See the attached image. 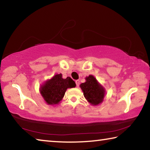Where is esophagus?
Returning <instances> with one entry per match:
<instances>
[{
  "label": "esophagus",
  "instance_id": "esophagus-1",
  "mask_svg": "<svg viewBox=\"0 0 150 150\" xmlns=\"http://www.w3.org/2000/svg\"><path fill=\"white\" fill-rule=\"evenodd\" d=\"M75 83H76V85H77V87H79V83H80V81L79 80H76Z\"/></svg>",
  "mask_w": 150,
  "mask_h": 150
}]
</instances>
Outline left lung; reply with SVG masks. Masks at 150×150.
Instances as JSON below:
<instances>
[{
  "label": "left lung",
  "instance_id": "8db88e82",
  "mask_svg": "<svg viewBox=\"0 0 150 150\" xmlns=\"http://www.w3.org/2000/svg\"><path fill=\"white\" fill-rule=\"evenodd\" d=\"M80 87L83 95L88 102L93 105H97L102 101L105 96V89L98 84L93 75L86 78V82L81 83Z\"/></svg>",
  "mask_w": 150,
  "mask_h": 150
}]
</instances>
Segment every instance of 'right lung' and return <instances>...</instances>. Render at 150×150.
Segmentation results:
<instances>
[{
  "label": "right lung",
  "instance_id": "obj_1",
  "mask_svg": "<svg viewBox=\"0 0 150 150\" xmlns=\"http://www.w3.org/2000/svg\"><path fill=\"white\" fill-rule=\"evenodd\" d=\"M75 86V81L71 77L63 79L62 74H57L42 86L40 92L47 104L55 105L62 100L67 88Z\"/></svg>",
  "mask_w": 150,
  "mask_h": 150
}]
</instances>
